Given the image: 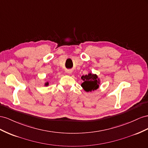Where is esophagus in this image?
<instances>
[{
  "mask_svg": "<svg viewBox=\"0 0 148 148\" xmlns=\"http://www.w3.org/2000/svg\"><path fill=\"white\" fill-rule=\"evenodd\" d=\"M67 74H71V71H67Z\"/></svg>",
  "mask_w": 148,
  "mask_h": 148,
  "instance_id": "1",
  "label": "esophagus"
}]
</instances>
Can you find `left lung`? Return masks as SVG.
<instances>
[{
	"instance_id": "1",
	"label": "left lung",
	"mask_w": 148,
	"mask_h": 148,
	"mask_svg": "<svg viewBox=\"0 0 148 148\" xmlns=\"http://www.w3.org/2000/svg\"><path fill=\"white\" fill-rule=\"evenodd\" d=\"M81 79L83 81L81 87L87 92L95 90L99 87L100 79L96 74L89 73L87 75H82Z\"/></svg>"
}]
</instances>
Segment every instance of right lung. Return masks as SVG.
<instances>
[{"label":"right lung","instance_id":"add662e5","mask_svg":"<svg viewBox=\"0 0 148 148\" xmlns=\"http://www.w3.org/2000/svg\"><path fill=\"white\" fill-rule=\"evenodd\" d=\"M44 86H49V82H46V83H45Z\"/></svg>","mask_w":148,"mask_h":148}]
</instances>
